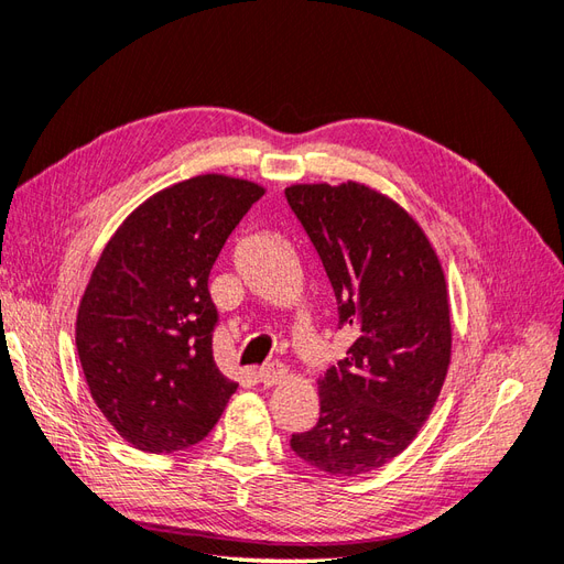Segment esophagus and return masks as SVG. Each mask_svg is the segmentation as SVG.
Returning a JSON list of instances; mask_svg holds the SVG:
<instances>
[{
	"label": "esophagus",
	"mask_w": 564,
	"mask_h": 564,
	"mask_svg": "<svg viewBox=\"0 0 564 564\" xmlns=\"http://www.w3.org/2000/svg\"><path fill=\"white\" fill-rule=\"evenodd\" d=\"M284 379H286V369H284V365H280V362L265 365V367L259 371V381H261L265 388L280 386V383H284Z\"/></svg>",
	"instance_id": "obj_1"
}]
</instances>
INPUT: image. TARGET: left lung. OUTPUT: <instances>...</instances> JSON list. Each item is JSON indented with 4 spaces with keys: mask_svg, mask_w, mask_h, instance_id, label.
<instances>
[{
    "mask_svg": "<svg viewBox=\"0 0 564 564\" xmlns=\"http://www.w3.org/2000/svg\"><path fill=\"white\" fill-rule=\"evenodd\" d=\"M284 195L332 282L338 329L355 336L317 381L319 421L292 449L322 473L362 475L412 445L440 398L452 357L445 272L416 220L369 185Z\"/></svg>",
    "mask_w": 564,
    "mask_h": 564,
    "instance_id": "left-lung-1",
    "label": "left lung"
}]
</instances>
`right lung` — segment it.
Masks as SVG:
<instances>
[{"label": "right lung", "mask_w": 564, "mask_h": 564, "mask_svg": "<svg viewBox=\"0 0 564 564\" xmlns=\"http://www.w3.org/2000/svg\"><path fill=\"white\" fill-rule=\"evenodd\" d=\"M263 193L224 174L181 181L131 212L100 253L75 340L94 402L135 449L197 445L237 390L214 362L209 272Z\"/></svg>", "instance_id": "obj_1"}]
</instances>
